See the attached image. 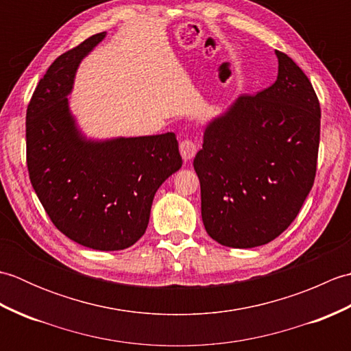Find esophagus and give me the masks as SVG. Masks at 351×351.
<instances>
[{
	"label": "esophagus",
	"mask_w": 351,
	"mask_h": 351,
	"mask_svg": "<svg viewBox=\"0 0 351 351\" xmlns=\"http://www.w3.org/2000/svg\"><path fill=\"white\" fill-rule=\"evenodd\" d=\"M180 152H181L182 158H184L185 161L191 160L193 156H195L196 152H197V146H196V143H195V140L189 138V137L182 138V141L180 143Z\"/></svg>",
	"instance_id": "esophagus-1"
}]
</instances>
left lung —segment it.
I'll return each mask as SVG.
<instances>
[{"instance_id":"left-lung-1","label":"left lung","mask_w":351,"mask_h":351,"mask_svg":"<svg viewBox=\"0 0 351 351\" xmlns=\"http://www.w3.org/2000/svg\"><path fill=\"white\" fill-rule=\"evenodd\" d=\"M278 80L243 95L206 126L193 166L202 220L221 245L273 241L299 214L314 185L322 110L309 78L276 51Z\"/></svg>"}]
</instances>
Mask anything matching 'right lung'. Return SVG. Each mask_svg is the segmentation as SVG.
Masks as SVG:
<instances>
[{"label":"right lung","mask_w":351,"mask_h":351,"mask_svg":"<svg viewBox=\"0 0 351 351\" xmlns=\"http://www.w3.org/2000/svg\"><path fill=\"white\" fill-rule=\"evenodd\" d=\"M104 37H88L49 66L29 99L25 137L29 181L54 226L111 252L145 234L155 193L182 158L173 132L92 141L77 130L66 96L80 62Z\"/></svg>","instance_id":"add662e5"}]
</instances>
